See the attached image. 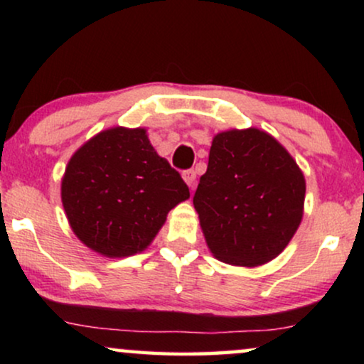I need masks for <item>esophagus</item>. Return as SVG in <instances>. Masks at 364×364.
Returning a JSON list of instances; mask_svg holds the SVG:
<instances>
[{
    "instance_id": "1",
    "label": "esophagus",
    "mask_w": 364,
    "mask_h": 364,
    "mask_svg": "<svg viewBox=\"0 0 364 364\" xmlns=\"http://www.w3.org/2000/svg\"><path fill=\"white\" fill-rule=\"evenodd\" d=\"M182 177H183V181L187 182L188 187H191V188L196 187V178H197V176H196V171H193V168H188V171H183V172H182Z\"/></svg>"
}]
</instances>
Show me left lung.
<instances>
[{"instance_id": "8db88e82", "label": "left lung", "mask_w": 364, "mask_h": 364, "mask_svg": "<svg viewBox=\"0 0 364 364\" xmlns=\"http://www.w3.org/2000/svg\"><path fill=\"white\" fill-rule=\"evenodd\" d=\"M305 178L296 162L258 129L213 137L193 207L218 260L242 267L270 262L295 235Z\"/></svg>"}]
</instances>
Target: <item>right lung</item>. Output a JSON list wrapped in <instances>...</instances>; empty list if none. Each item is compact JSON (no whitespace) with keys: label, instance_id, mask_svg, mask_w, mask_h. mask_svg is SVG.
Listing matches in <instances>:
<instances>
[{"label":"right lung","instance_id":"1","mask_svg":"<svg viewBox=\"0 0 364 364\" xmlns=\"http://www.w3.org/2000/svg\"><path fill=\"white\" fill-rule=\"evenodd\" d=\"M61 197L79 240L101 255L129 257L152 242L168 210L191 192L144 129L114 127L74 154Z\"/></svg>","mask_w":364,"mask_h":364}]
</instances>
